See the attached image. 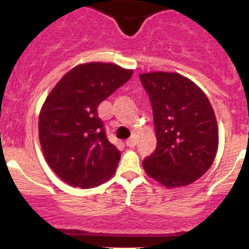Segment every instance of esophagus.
Instances as JSON below:
<instances>
[{"label":"esophagus","instance_id":"34e87169","mask_svg":"<svg viewBox=\"0 0 249 249\" xmlns=\"http://www.w3.org/2000/svg\"><path fill=\"white\" fill-rule=\"evenodd\" d=\"M125 144H126V146H128V147H134L137 145V139L133 137V138L127 139Z\"/></svg>","mask_w":249,"mask_h":249}]
</instances>
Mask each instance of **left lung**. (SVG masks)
Here are the masks:
<instances>
[{"instance_id": "obj_1", "label": "left lung", "mask_w": 249, "mask_h": 249, "mask_svg": "<svg viewBox=\"0 0 249 249\" xmlns=\"http://www.w3.org/2000/svg\"><path fill=\"white\" fill-rule=\"evenodd\" d=\"M150 98L157 147L142 161L166 187L192 184L207 172L218 151V125L204 91L176 72L139 75Z\"/></svg>"}]
</instances>
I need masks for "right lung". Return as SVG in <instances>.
Segmentation results:
<instances>
[{"label":"right lung","mask_w":249,"mask_h":249,"mask_svg":"<svg viewBox=\"0 0 249 249\" xmlns=\"http://www.w3.org/2000/svg\"><path fill=\"white\" fill-rule=\"evenodd\" d=\"M132 73L112 63L77 65L45 99L39 142L48 165L67 184L95 187L115 173L121 152L108 142L97 108Z\"/></svg>","instance_id":"right-lung-1"}]
</instances>
